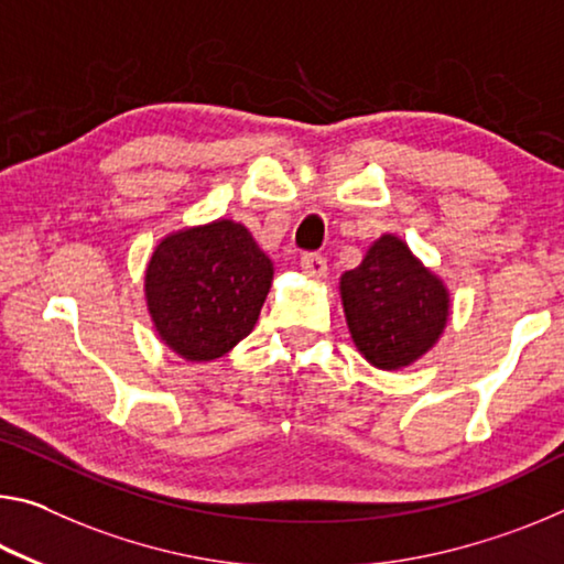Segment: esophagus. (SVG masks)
I'll use <instances>...</instances> for the list:
<instances>
[{
  "label": "esophagus",
  "mask_w": 564,
  "mask_h": 564,
  "mask_svg": "<svg viewBox=\"0 0 564 564\" xmlns=\"http://www.w3.org/2000/svg\"><path fill=\"white\" fill-rule=\"evenodd\" d=\"M301 271L311 275V279H326V271H328L326 258L318 256V253L301 256Z\"/></svg>",
  "instance_id": "1"
}]
</instances>
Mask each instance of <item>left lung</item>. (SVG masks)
I'll use <instances>...</instances> for the list:
<instances>
[{"mask_svg":"<svg viewBox=\"0 0 564 564\" xmlns=\"http://www.w3.org/2000/svg\"><path fill=\"white\" fill-rule=\"evenodd\" d=\"M354 346L381 371L406 369L440 341L452 293L432 268L394 234H383L364 261L338 279Z\"/></svg>","mask_w":564,"mask_h":564,"instance_id":"8db88e82","label":"left lung"}]
</instances>
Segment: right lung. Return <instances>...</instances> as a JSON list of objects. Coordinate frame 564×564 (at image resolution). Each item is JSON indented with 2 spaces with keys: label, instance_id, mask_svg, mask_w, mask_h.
<instances>
[{
  "label": "right lung",
  "instance_id": "obj_1",
  "mask_svg": "<svg viewBox=\"0 0 564 564\" xmlns=\"http://www.w3.org/2000/svg\"><path fill=\"white\" fill-rule=\"evenodd\" d=\"M273 271L253 234L230 218L163 236L142 275L158 338L191 364L220 359L253 330Z\"/></svg>",
  "mask_w": 564,
  "mask_h": 564
}]
</instances>
